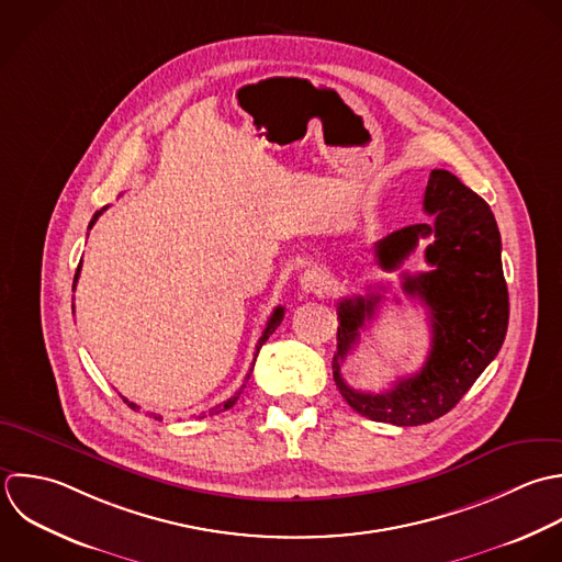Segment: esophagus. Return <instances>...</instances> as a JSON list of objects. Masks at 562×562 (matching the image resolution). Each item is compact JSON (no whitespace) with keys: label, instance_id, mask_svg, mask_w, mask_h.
<instances>
[{"label":"esophagus","instance_id":"1","mask_svg":"<svg viewBox=\"0 0 562 562\" xmlns=\"http://www.w3.org/2000/svg\"><path fill=\"white\" fill-rule=\"evenodd\" d=\"M300 286L304 293H315V295H324L330 291V278L324 269H308L302 273L300 278Z\"/></svg>","mask_w":562,"mask_h":562}]
</instances>
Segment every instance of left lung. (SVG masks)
<instances>
[{"label": "left lung", "mask_w": 562, "mask_h": 562, "mask_svg": "<svg viewBox=\"0 0 562 562\" xmlns=\"http://www.w3.org/2000/svg\"><path fill=\"white\" fill-rule=\"evenodd\" d=\"M423 205L434 216L431 223L407 225L374 245L376 265L396 271L420 240L431 238L425 249L431 269L403 273L405 295L429 308L431 350L423 370L381 394L352 390L341 366L383 295L374 291L346 297L337 308L335 383L357 414L396 427L427 425L451 412L502 350L510 317L502 236L488 203L453 172L436 168Z\"/></svg>", "instance_id": "1"}]
</instances>
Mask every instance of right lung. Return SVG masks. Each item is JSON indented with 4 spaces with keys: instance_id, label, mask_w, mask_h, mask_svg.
I'll return each mask as SVG.
<instances>
[{
    "instance_id": "right-lung-1",
    "label": "right lung",
    "mask_w": 562,
    "mask_h": 562,
    "mask_svg": "<svg viewBox=\"0 0 562 562\" xmlns=\"http://www.w3.org/2000/svg\"><path fill=\"white\" fill-rule=\"evenodd\" d=\"M104 210H106V207H102V210H98V212H95V214H93V218H91V223H89V229H91V227H93V223H95V221H98V216H100V214H102V212H104ZM78 276H80V265H78V269H76V276H74V289H76V280H78ZM282 317H284V308H282V306H278V308H276V311H273V315H271V317H269V322H267V328H265V330H262V337H260V339H258V344H256V355H254V357H258V350H260V348H262V344H265V341H267V339H269V335H273V333H276V328H278V326H280V322H282ZM254 363H256V359H254ZM254 363H251V370H254ZM251 370H249V372H247V376H245V383H247V381H249V376H251ZM245 383H243V385H240V390H238V392H236V394H234V396H232V398H227V401H225V403H223V405H216V407H214V409H212V412H210V414H218V412H225V409H229V407H234V405H236V401H238V398H240V394H243V390H245ZM122 401H124V403H126V405H128V407H131V409H139V407H137V405H135V403H128V401H126V398H122ZM157 418H159V416H155V420H157ZM159 420H161V418H159Z\"/></svg>"
}]
</instances>
